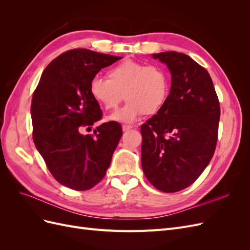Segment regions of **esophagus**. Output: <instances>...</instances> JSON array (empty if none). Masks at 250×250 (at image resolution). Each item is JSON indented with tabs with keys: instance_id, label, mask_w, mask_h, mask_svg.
<instances>
[{
	"instance_id": "esophagus-1",
	"label": "esophagus",
	"mask_w": 250,
	"mask_h": 250,
	"mask_svg": "<svg viewBox=\"0 0 250 250\" xmlns=\"http://www.w3.org/2000/svg\"><path fill=\"white\" fill-rule=\"evenodd\" d=\"M132 128V126H130V125H123L122 126V129H123V131L125 132V131H129L130 129Z\"/></svg>"
}]
</instances>
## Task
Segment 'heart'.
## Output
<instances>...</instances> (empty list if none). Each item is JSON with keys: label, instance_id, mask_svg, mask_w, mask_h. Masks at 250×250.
I'll use <instances>...</instances> for the list:
<instances>
[{"label": "heart", "instance_id": "heart-1", "mask_svg": "<svg viewBox=\"0 0 250 250\" xmlns=\"http://www.w3.org/2000/svg\"><path fill=\"white\" fill-rule=\"evenodd\" d=\"M107 78L90 80L89 94L106 110L116 109L125 98L128 101L125 106L109 117L116 122L132 123L143 113L155 115L164 107L170 94L168 74L157 65L125 60L111 67Z\"/></svg>", "mask_w": 250, "mask_h": 250}]
</instances>
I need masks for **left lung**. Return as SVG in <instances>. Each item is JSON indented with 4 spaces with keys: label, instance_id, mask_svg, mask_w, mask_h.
Masks as SVG:
<instances>
[{
    "label": "left lung",
    "instance_id": "obj_1",
    "mask_svg": "<svg viewBox=\"0 0 250 250\" xmlns=\"http://www.w3.org/2000/svg\"><path fill=\"white\" fill-rule=\"evenodd\" d=\"M171 74L168 100L141 127L142 168L157 190L191 186L214 155L220 105L208 71L183 53L152 54Z\"/></svg>",
    "mask_w": 250,
    "mask_h": 250
}]
</instances>
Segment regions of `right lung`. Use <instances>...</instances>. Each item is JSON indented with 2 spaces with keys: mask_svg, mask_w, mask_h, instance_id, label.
<instances>
[{
  "mask_svg": "<svg viewBox=\"0 0 250 250\" xmlns=\"http://www.w3.org/2000/svg\"><path fill=\"white\" fill-rule=\"evenodd\" d=\"M120 59L87 49L64 52L44 69L33 94L35 147L54 178L73 190H89L101 181L123 134L117 122L96 127L95 135L80 132L102 116L89 94L90 80Z\"/></svg>",
  "mask_w": 250,
  "mask_h": 250,
  "instance_id": "add662e5",
  "label": "right lung"
}]
</instances>
